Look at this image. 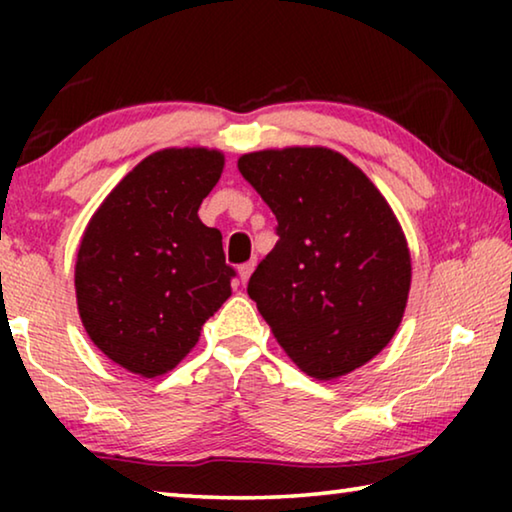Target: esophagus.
I'll use <instances>...</instances> for the list:
<instances>
[{
    "label": "esophagus",
    "instance_id": "34e87169",
    "mask_svg": "<svg viewBox=\"0 0 512 512\" xmlns=\"http://www.w3.org/2000/svg\"><path fill=\"white\" fill-rule=\"evenodd\" d=\"M253 271H255V262H248V264H241V266H239L241 284H246V282H248V277L253 275Z\"/></svg>",
    "mask_w": 512,
    "mask_h": 512
}]
</instances>
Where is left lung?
Listing matches in <instances>:
<instances>
[{"mask_svg": "<svg viewBox=\"0 0 512 512\" xmlns=\"http://www.w3.org/2000/svg\"><path fill=\"white\" fill-rule=\"evenodd\" d=\"M237 167L280 237L248 282L259 314L309 377L361 368L391 343L409 300L411 253L391 205L325 146L244 153Z\"/></svg>", "mask_w": 512, "mask_h": 512, "instance_id": "left-lung-1", "label": "left lung"}]
</instances>
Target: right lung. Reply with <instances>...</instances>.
Returning <instances> with one entry per match:
<instances>
[{
    "mask_svg": "<svg viewBox=\"0 0 512 512\" xmlns=\"http://www.w3.org/2000/svg\"><path fill=\"white\" fill-rule=\"evenodd\" d=\"M223 164L225 155L205 146L155 151L119 180L83 232L74 268L81 323L133 375L176 368L232 296L221 232L198 219Z\"/></svg>",
    "mask_w": 512,
    "mask_h": 512,
    "instance_id": "obj_1",
    "label": "right lung"
}]
</instances>
